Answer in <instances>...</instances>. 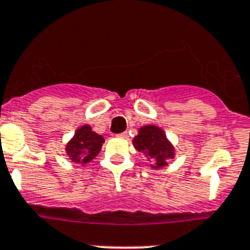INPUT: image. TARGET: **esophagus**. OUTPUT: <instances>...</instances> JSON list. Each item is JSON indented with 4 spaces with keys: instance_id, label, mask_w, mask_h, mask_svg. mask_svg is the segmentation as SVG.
Segmentation results:
<instances>
[{
    "instance_id": "esophagus-1",
    "label": "esophagus",
    "mask_w": 250,
    "mask_h": 250,
    "mask_svg": "<svg viewBox=\"0 0 250 250\" xmlns=\"http://www.w3.org/2000/svg\"><path fill=\"white\" fill-rule=\"evenodd\" d=\"M119 138H128V133L127 132H123V133H121V135H118Z\"/></svg>"
}]
</instances>
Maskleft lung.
Masks as SVG:
<instances>
[{"instance_id":"8db88e82","label":"left lung","mask_w":250,"mask_h":250,"mask_svg":"<svg viewBox=\"0 0 250 250\" xmlns=\"http://www.w3.org/2000/svg\"><path fill=\"white\" fill-rule=\"evenodd\" d=\"M132 144L138 152H141L150 163V167L160 170L167 165V160L177 155V151L167 133L161 127L155 125H145L138 128L137 136Z\"/></svg>"}]
</instances>
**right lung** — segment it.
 <instances>
[{
	"label": "right lung",
	"mask_w": 250,
	"mask_h": 250,
	"mask_svg": "<svg viewBox=\"0 0 250 250\" xmlns=\"http://www.w3.org/2000/svg\"><path fill=\"white\" fill-rule=\"evenodd\" d=\"M104 141V137L93 131L91 125H83L75 131V135L66 144L64 152L73 163L86 165L99 155Z\"/></svg>",
	"instance_id": "obj_1"
}]
</instances>
